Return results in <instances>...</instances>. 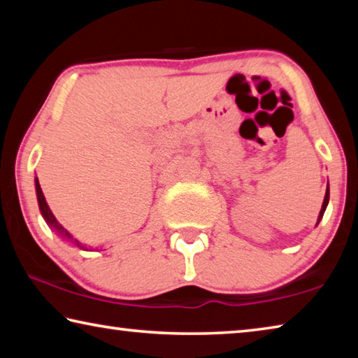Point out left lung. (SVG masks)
Wrapping results in <instances>:
<instances>
[{
    "instance_id": "1",
    "label": "left lung",
    "mask_w": 358,
    "mask_h": 358,
    "mask_svg": "<svg viewBox=\"0 0 358 358\" xmlns=\"http://www.w3.org/2000/svg\"><path fill=\"white\" fill-rule=\"evenodd\" d=\"M329 201H330V187H329V183H327L325 197H324V202H322V208H320V211H319V216H317V222H316V226H317V224L320 222V220H322V216H324V213H325L327 205H329Z\"/></svg>"
}]
</instances>
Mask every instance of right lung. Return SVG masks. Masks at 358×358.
<instances>
[{"label":"right lung","mask_w":358,"mask_h":358,"mask_svg":"<svg viewBox=\"0 0 358 358\" xmlns=\"http://www.w3.org/2000/svg\"><path fill=\"white\" fill-rule=\"evenodd\" d=\"M34 187H36V197H38V205H39V211H41V215H42V217H44V221L47 222V226L50 227V229H53L55 230V232L59 235V237H63L64 240H68V241H71L72 245H76L77 248H80V250H85V251H92L93 248L92 246H87V245H83V243H80V241H78L74 235L72 234H69L68 230H66L62 224L58 222V220L55 217V215L52 213V210H50V207H48L47 205V201H45V197H44V192H42V189H41V185H39V180H38V177L34 178ZM96 250L98 251H101L99 248H96Z\"/></svg>","instance_id":"1"}]
</instances>
